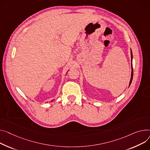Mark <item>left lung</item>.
Masks as SVG:
<instances>
[{"label": "left lung", "instance_id": "left-lung-1", "mask_svg": "<svg viewBox=\"0 0 150 150\" xmlns=\"http://www.w3.org/2000/svg\"><path fill=\"white\" fill-rule=\"evenodd\" d=\"M131 65H132V75H131V79H130V81H129V86H130L132 81V79H133V63H132V59H133V54H132V51L131 50Z\"/></svg>", "mask_w": 150, "mask_h": 150}]
</instances>
